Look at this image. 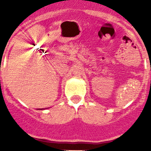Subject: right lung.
<instances>
[{"label": "right lung", "instance_id": "obj_1", "mask_svg": "<svg viewBox=\"0 0 151 151\" xmlns=\"http://www.w3.org/2000/svg\"><path fill=\"white\" fill-rule=\"evenodd\" d=\"M39 110H43V109H39Z\"/></svg>", "mask_w": 151, "mask_h": 151}]
</instances>
